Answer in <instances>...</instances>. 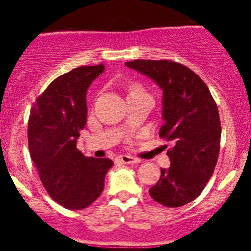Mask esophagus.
<instances>
[{
	"label": "esophagus",
	"instance_id": "1",
	"mask_svg": "<svg viewBox=\"0 0 251 251\" xmlns=\"http://www.w3.org/2000/svg\"><path fill=\"white\" fill-rule=\"evenodd\" d=\"M117 161L122 162V163H126V165H133V163H138L139 159L133 156H127V154H122V156L117 157Z\"/></svg>",
	"mask_w": 251,
	"mask_h": 251
}]
</instances>
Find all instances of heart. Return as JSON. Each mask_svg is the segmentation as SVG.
<instances>
[{
    "label": "heart",
    "instance_id": "heart-1",
    "mask_svg": "<svg viewBox=\"0 0 251 251\" xmlns=\"http://www.w3.org/2000/svg\"><path fill=\"white\" fill-rule=\"evenodd\" d=\"M141 93H145V90L142 89L141 86H137V85H133L129 88V95L132 94H141Z\"/></svg>",
    "mask_w": 251,
    "mask_h": 251
}]
</instances>
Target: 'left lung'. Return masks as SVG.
Instances as JSON below:
<instances>
[{"label":"left lung","instance_id":"8db88e82","mask_svg":"<svg viewBox=\"0 0 251 251\" xmlns=\"http://www.w3.org/2000/svg\"><path fill=\"white\" fill-rule=\"evenodd\" d=\"M126 65L156 81L163 90L159 137L172 143L171 166L150 188L153 200L181 207L202 192L219 158L221 123L207 85L196 73L172 60H133ZM167 147V145H166Z\"/></svg>","mask_w":251,"mask_h":251}]
</instances>
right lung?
I'll return each instance as SVG.
<instances>
[{
    "mask_svg": "<svg viewBox=\"0 0 251 251\" xmlns=\"http://www.w3.org/2000/svg\"><path fill=\"white\" fill-rule=\"evenodd\" d=\"M104 65L60 75L37 97L28 118V150L46 192L69 210H83L103 192L109 158L85 157L76 139L86 123V90Z\"/></svg>",
    "mask_w": 251,
    "mask_h": 251,
    "instance_id": "obj_1",
    "label": "right lung"
}]
</instances>
